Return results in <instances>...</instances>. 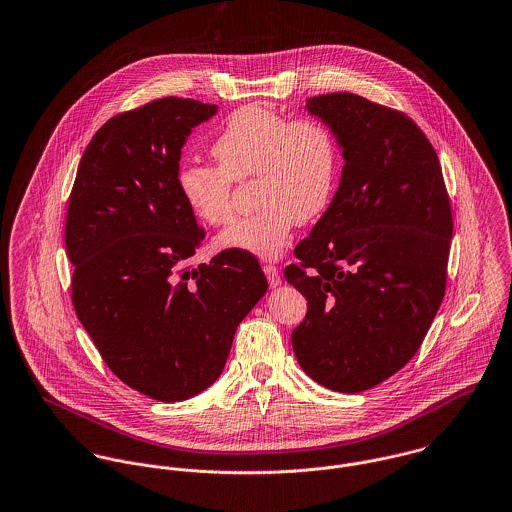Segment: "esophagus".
Instances as JSON below:
<instances>
[{
	"mask_svg": "<svg viewBox=\"0 0 512 512\" xmlns=\"http://www.w3.org/2000/svg\"><path fill=\"white\" fill-rule=\"evenodd\" d=\"M262 268H264V274H266L268 283H270L272 287H276V285L281 283V276H279L278 268H276L274 264H264Z\"/></svg>",
	"mask_w": 512,
	"mask_h": 512,
	"instance_id": "34e87169",
	"label": "esophagus"
}]
</instances>
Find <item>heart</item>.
Masks as SVG:
<instances>
[{
    "label": "heart",
    "instance_id": "1",
    "mask_svg": "<svg viewBox=\"0 0 512 512\" xmlns=\"http://www.w3.org/2000/svg\"><path fill=\"white\" fill-rule=\"evenodd\" d=\"M211 152L217 166L184 164L178 189L197 219L223 227L236 215L234 184L254 178L258 211L221 234V244L260 258H278L291 231L321 217L338 186V140L315 117L291 119L266 105H244L227 119Z\"/></svg>",
    "mask_w": 512,
    "mask_h": 512
}]
</instances>
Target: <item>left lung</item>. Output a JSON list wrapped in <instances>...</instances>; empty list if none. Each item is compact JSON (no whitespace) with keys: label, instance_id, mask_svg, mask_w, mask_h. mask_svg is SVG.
<instances>
[{"label":"left lung","instance_id":"8db88e82","mask_svg":"<svg viewBox=\"0 0 512 512\" xmlns=\"http://www.w3.org/2000/svg\"><path fill=\"white\" fill-rule=\"evenodd\" d=\"M307 109L334 131L344 168L283 270L307 299L291 344L317 383L360 393L417 354L440 309L452 205L434 146L403 111L350 92L315 95Z\"/></svg>","mask_w":512,"mask_h":512}]
</instances>
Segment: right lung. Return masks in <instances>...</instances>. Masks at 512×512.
Here are the masks:
<instances>
[{
    "label": "right lung",
    "mask_w": 512,
    "mask_h": 512,
    "mask_svg": "<svg viewBox=\"0 0 512 512\" xmlns=\"http://www.w3.org/2000/svg\"><path fill=\"white\" fill-rule=\"evenodd\" d=\"M215 111L170 95L111 117L70 191L64 238L74 311L107 368L164 403L221 375L236 326L268 289L246 250L191 262L205 229L176 178L189 131Z\"/></svg>",
    "instance_id": "obj_1"
}]
</instances>
